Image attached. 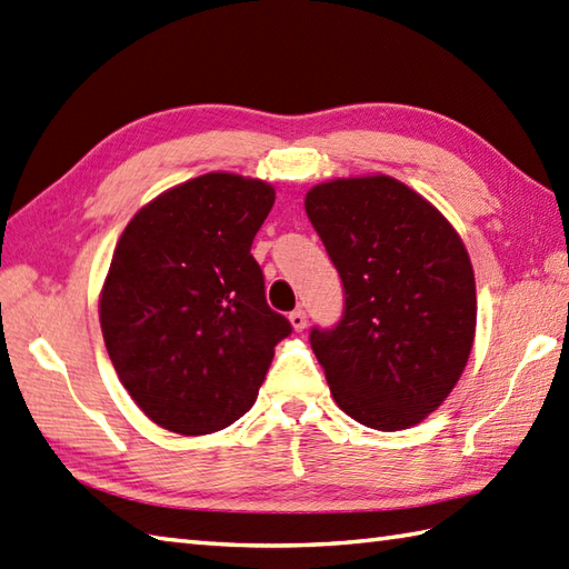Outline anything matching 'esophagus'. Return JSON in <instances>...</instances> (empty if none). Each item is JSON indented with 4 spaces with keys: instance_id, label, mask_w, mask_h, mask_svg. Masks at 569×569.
Wrapping results in <instances>:
<instances>
[{
    "instance_id": "34e87169",
    "label": "esophagus",
    "mask_w": 569,
    "mask_h": 569,
    "mask_svg": "<svg viewBox=\"0 0 569 569\" xmlns=\"http://www.w3.org/2000/svg\"><path fill=\"white\" fill-rule=\"evenodd\" d=\"M288 320H291V325H293V330L296 332H303L306 330V325H308V316H306V312L303 310H293L291 312V316H288Z\"/></svg>"
}]
</instances>
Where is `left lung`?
I'll return each mask as SVG.
<instances>
[{"mask_svg":"<svg viewBox=\"0 0 569 569\" xmlns=\"http://www.w3.org/2000/svg\"><path fill=\"white\" fill-rule=\"evenodd\" d=\"M306 212L345 283V318L310 332L335 403L373 430L426 420L462 377L477 332L475 269L452 222L391 176L335 178Z\"/></svg>","mask_w":569,"mask_h":569,"instance_id":"8db88e82","label":"left lung"}]
</instances>
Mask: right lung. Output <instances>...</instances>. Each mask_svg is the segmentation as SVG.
<instances>
[{"label":"right lung","instance_id":"right-lung-1","mask_svg":"<svg viewBox=\"0 0 569 569\" xmlns=\"http://www.w3.org/2000/svg\"><path fill=\"white\" fill-rule=\"evenodd\" d=\"M273 200L261 178L212 171L143 204L117 241L100 291L104 347L131 401L163 430L232 426L291 335L249 253Z\"/></svg>","mask_w":569,"mask_h":569}]
</instances>
